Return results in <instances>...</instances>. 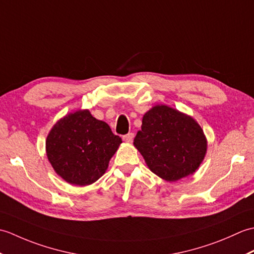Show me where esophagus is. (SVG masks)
Masks as SVG:
<instances>
[{"label": "esophagus", "instance_id": "esophagus-1", "mask_svg": "<svg viewBox=\"0 0 254 254\" xmlns=\"http://www.w3.org/2000/svg\"><path fill=\"white\" fill-rule=\"evenodd\" d=\"M123 141L127 142V143H131L134 138V133H127L126 135H123Z\"/></svg>", "mask_w": 254, "mask_h": 254}]
</instances>
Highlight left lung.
I'll return each instance as SVG.
<instances>
[{
  "label": "left lung",
  "instance_id": "1",
  "mask_svg": "<svg viewBox=\"0 0 254 254\" xmlns=\"http://www.w3.org/2000/svg\"><path fill=\"white\" fill-rule=\"evenodd\" d=\"M134 145L148 168L166 181L192 175L207 147L201 127L191 117L167 106H156L145 113Z\"/></svg>",
  "mask_w": 254,
  "mask_h": 254
}]
</instances>
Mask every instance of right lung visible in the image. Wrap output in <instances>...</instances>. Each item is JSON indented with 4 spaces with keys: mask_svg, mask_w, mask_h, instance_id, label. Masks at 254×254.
<instances>
[{
    "mask_svg": "<svg viewBox=\"0 0 254 254\" xmlns=\"http://www.w3.org/2000/svg\"><path fill=\"white\" fill-rule=\"evenodd\" d=\"M121 143L106 122L84 110L61 119L48 135L46 148L59 176L71 185L87 186L105 174Z\"/></svg>",
    "mask_w": 254,
    "mask_h": 254,
    "instance_id": "add662e5",
    "label": "right lung"
}]
</instances>
